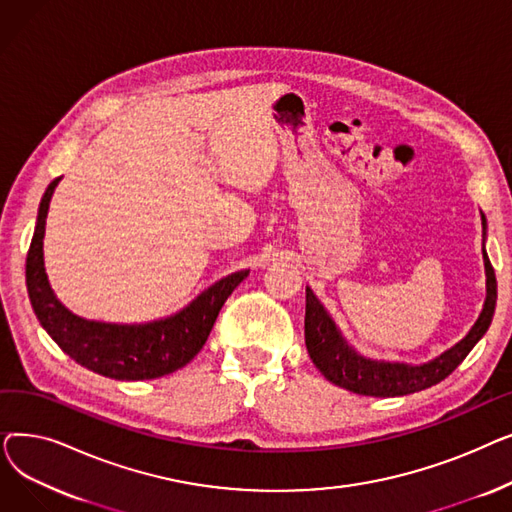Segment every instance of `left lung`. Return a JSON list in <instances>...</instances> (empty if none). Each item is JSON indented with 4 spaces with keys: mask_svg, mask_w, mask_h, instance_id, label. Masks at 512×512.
I'll use <instances>...</instances> for the list:
<instances>
[{
    "mask_svg": "<svg viewBox=\"0 0 512 512\" xmlns=\"http://www.w3.org/2000/svg\"><path fill=\"white\" fill-rule=\"evenodd\" d=\"M483 226V265H486V301L471 330L463 340L446 348L444 353L427 359L423 363H402L384 361L361 355L346 342L340 334L334 319L319 303L313 290L307 286V307H305V344L313 365L324 378L344 390H351L363 396H405L429 386H436L446 375L463 363L471 348L488 332L494 309H496V274L486 253V215L481 213Z\"/></svg>",
    "mask_w": 512,
    "mask_h": 512,
    "instance_id": "1",
    "label": "left lung"
}]
</instances>
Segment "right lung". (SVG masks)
I'll return each instance as SVG.
<instances>
[{
	"label": "right lung",
	"mask_w": 512,
	"mask_h": 512,
	"mask_svg": "<svg viewBox=\"0 0 512 512\" xmlns=\"http://www.w3.org/2000/svg\"><path fill=\"white\" fill-rule=\"evenodd\" d=\"M60 180H53L41 199L33 242L26 255V288L43 330L78 365L112 380H155L193 361L203 348L222 305L232 290L249 276V270L218 280L180 311L145 324H107V321L78 317L53 294L43 259L49 201Z\"/></svg>",
	"instance_id": "obj_1"
}]
</instances>
